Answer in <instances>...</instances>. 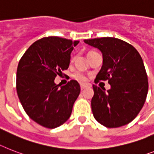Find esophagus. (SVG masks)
Here are the masks:
<instances>
[{
  "label": "esophagus",
  "instance_id": "esophagus-1",
  "mask_svg": "<svg viewBox=\"0 0 154 154\" xmlns=\"http://www.w3.org/2000/svg\"><path fill=\"white\" fill-rule=\"evenodd\" d=\"M86 87H87V85H83V84H81V90L85 89Z\"/></svg>",
  "mask_w": 154,
  "mask_h": 154
}]
</instances>
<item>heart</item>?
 <instances>
[{"label": "heart", "mask_w": 154, "mask_h": 154, "mask_svg": "<svg viewBox=\"0 0 154 154\" xmlns=\"http://www.w3.org/2000/svg\"><path fill=\"white\" fill-rule=\"evenodd\" d=\"M73 59H74V57H73L72 59H71V62H73ZM73 77L74 79H76L77 81H80V82H86L88 78H87V76H86L85 73H83L81 71H77V72H75L73 74Z\"/></svg>", "instance_id": "1"}]
</instances>
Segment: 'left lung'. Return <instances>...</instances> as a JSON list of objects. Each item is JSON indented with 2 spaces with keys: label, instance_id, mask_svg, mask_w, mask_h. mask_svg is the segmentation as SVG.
I'll return each mask as SVG.
<instances>
[{
  "label": "left lung",
  "instance_id": "1",
  "mask_svg": "<svg viewBox=\"0 0 154 154\" xmlns=\"http://www.w3.org/2000/svg\"><path fill=\"white\" fill-rule=\"evenodd\" d=\"M103 54V66L95 83L107 81L111 88L105 92L93 85L91 101L94 118L108 128L128 124L144 105L148 92V77L143 61L132 45L112 37L85 39Z\"/></svg>",
  "mask_w": 154,
  "mask_h": 154
}]
</instances>
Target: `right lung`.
I'll return each mask as SVG.
<instances>
[{
  "mask_svg": "<svg viewBox=\"0 0 154 154\" xmlns=\"http://www.w3.org/2000/svg\"><path fill=\"white\" fill-rule=\"evenodd\" d=\"M79 41L50 36L35 41L25 51L16 72V92L27 116L49 129L59 127L71 115L81 92L71 80L60 88L57 75L67 69L70 54Z\"/></svg>",
  "mask_w": 154,
  "mask_h": 154,
  "instance_id": "1",
  "label": "right lung"
}]
</instances>
